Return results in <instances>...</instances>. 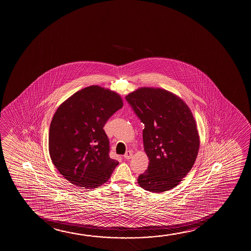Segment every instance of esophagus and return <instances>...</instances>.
<instances>
[{
    "instance_id": "34e87169",
    "label": "esophagus",
    "mask_w": 251,
    "mask_h": 251,
    "mask_svg": "<svg viewBox=\"0 0 251 251\" xmlns=\"http://www.w3.org/2000/svg\"><path fill=\"white\" fill-rule=\"evenodd\" d=\"M132 156H133V151L132 150H128V151H126V153L124 154V158L125 159H130L132 158Z\"/></svg>"
}]
</instances>
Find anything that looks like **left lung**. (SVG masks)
I'll list each match as a JSON object with an SVG mask.
<instances>
[{
    "mask_svg": "<svg viewBox=\"0 0 251 251\" xmlns=\"http://www.w3.org/2000/svg\"><path fill=\"white\" fill-rule=\"evenodd\" d=\"M144 124L148 170L138 177L141 188L161 193L175 188L190 172L200 148L196 122L185 102L167 90L140 87L126 96Z\"/></svg>",
    "mask_w": 251,
    "mask_h": 251,
    "instance_id": "8db88e82",
    "label": "left lung"
}]
</instances>
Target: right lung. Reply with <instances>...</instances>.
Here are the masks:
<instances>
[{
	"label": "right lung",
	"instance_id": "add662e5",
	"mask_svg": "<svg viewBox=\"0 0 251 251\" xmlns=\"http://www.w3.org/2000/svg\"><path fill=\"white\" fill-rule=\"evenodd\" d=\"M124 105L118 93L100 86L79 90L59 105L49 132V152L55 168L77 187L95 189L119 163L109 156L103 126Z\"/></svg>",
	"mask_w": 251,
	"mask_h": 251
}]
</instances>
